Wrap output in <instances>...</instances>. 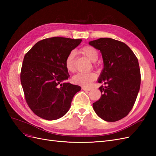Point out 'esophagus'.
<instances>
[{
	"label": "esophagus",
	"instance_id": "obj_1",
	"mask_svg": "<svg viewBox=\"0 0 156 156\" xmlns=\"http://www.w3.org/2000/svg\"><path fill=\"white\" fill-rule=\"evenodd\" d=\"M82 89L83 90H84V91H90V88H87V87H82Z\"/></svg>",
	"mask_w": 156,
	"mask_h": 156
}]
</instances>
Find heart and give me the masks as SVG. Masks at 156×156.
Here are the masks:
<instances>
[{"label":"heart","instance_id":"b5f03b06","mask_svg":"<svg viewBox=\"0 0 156 156\" xmlns=\"http://www.w3.org/2000/svg\"><path fill=\"white\" fill-rule=\"evenodd\" d=\"M81 53L92 62H95L98 58V53L97 50L91 46H85L81 50ZM74 57L75 53L73 51L70 52L65 60L66 68L69 72L74 71ZM96 79V75L94 72L88 73H77L72 78V81L75 84H81L84 87H89L92 83Z\"/></svg>","mask_w":156,"mask_h":156}]
</instances>
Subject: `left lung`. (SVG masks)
<instances>
[{"mask_svg":"<svg viewBox=\"0 0 156 156\" xmlns=\"http://www.w3.org/2000/svg\"><path fill=\"white\" fill-rule=\"evenodd\" d=\"M100 50L104 67L99 77L102 95L93 103L97 115L107 122H116L126 116L133 108L140 85L138 59L123 42L108 37L89 41Z\"/></svg>","mask_w":156,"mask_h":156,"instance_id":"obj_1","label":"left lung"}]
</instances>
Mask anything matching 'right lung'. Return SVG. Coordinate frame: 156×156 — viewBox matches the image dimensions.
Instances as JSON below:
<instances>
[{"mask_svg": "<svg viewBox=\"0 0 156 156\" xmlns=\"http://www.w3.org/2000/svg\"><path fill=\"white\" fill-rule=\"evenodd\" d=\"M82 40L53 37L42 40L25 55L21 83L28 105L35 115L48 120L66 114L81 87L64 82L69 75L65 66L68 55Z\"/></svg>", "mask_w": 156, "mask_h": 156, "instance_id": "obj_1", "label": "right lung"}]
</instances>
